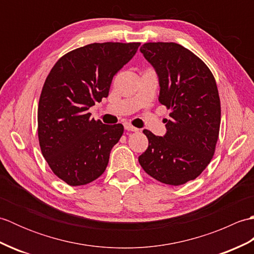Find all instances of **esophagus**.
<instances>
[{"instance_id":"34e87169","label":"esophagus","mask_w":254,"mask_h":254,"mask_svg":"<svg viewBox=\"0 0 254 254\" xmlns=\"http://www.w3.org/2000/svg\"><path fill=\"white\" fill-rule=\"evenodd\" d=\"M124 128H126L127 131H132V132H136V131H138V128H136L135 127H133L131 123H128V122H126L124 123Z\"/></svg>"}]
</instances>
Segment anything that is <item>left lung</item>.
I'll return each mask as SVG.
<instances>
[{
    "label": "left lung",
    "instance_id": "left-lung-1",
    "mask_svg": "<svg viewBox=\"0 0 254 254\" xmlns=\"http://www.w3.org/2000/svg\"><path fill=\"white\" fill-rule=\"evenodd\" d=\"M159 78V101L171 109L167 133L148 130V147L138 157L147 175L169 186L194 180L212 160L219 134L220 100L216 80L201 59L175 42L141 47Z\"/></svg>",
    "mask_w": 254,
    "mask_h": 254
}]
</instances>
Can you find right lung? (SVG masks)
I'll list each match as a JSON object with an SVG mask.
<instances>
[{
  "instance_id": "right-lung-1",
  "label": "right lung",
  "mask_w": 254,
  "mask_h": 254,
  "mask_svg": "<svg viewBox=\"0 0 254 254\" xmlns=\"http://www.w3.org/2000/svg\"><path fill=\"white\" fill-rule=\"evenodd\" d=\"M139 45L104 42L77 48L59 59L47 76L38 106V138L53 174L68 186L87 185L105 172L124 127L94 120L88 109L108 97L113 76Z\"/></svg>"
}]
</instances>
